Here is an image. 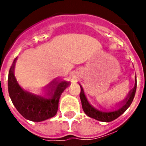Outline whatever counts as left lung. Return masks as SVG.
Listing matches in <instances>:
<instances>
[{
	"mask_svg": "<svg viewBox=\"0 0 146 146\" xmlns=\"http://www.w3.org/2000/svg\"><path fill=\"white\" fill-rule=\"evenodd\" d=\"M80 88H81V92H80V99L82 102V109L84 111L85 113L89 117L93 118L97 120L102 121V122H111L112 120H114L117 117H119L121 114L124 113L127 111V109L130 106L134 98L135 94L136 91V76H135V86L133 89L131 91H129L128 96L123 101L119 103L115 110L113 111H100L93 107L89 102L87 99L86 96L85 95L84 90L82 89V86L80 84Z\"/></svg>",
	"mask_w": 146,
	"mask_h": 146,
	"instance_id": "obj_1",
	"label": "left lung"
}]
</instances>
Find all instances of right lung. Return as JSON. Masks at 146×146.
<instances>
[{"mask_svg": "<svg viewBox=\"0 0 146 146\" xmlns=\"http://www.w3.org/2000/svg\"><path fill=\"white\" fill-rule=\"evenodd\" d=\"M17 58H15L8 75V92L13 104L24 118L41 122L56 115L60 97L70 85V82L54 79L46 86L44 96H38L24 90L14 76Z\"/></svg>", "mask_w": 146, "mask_h": 146, "instance_id": "1", "label": "right lung"}]
</instances>
